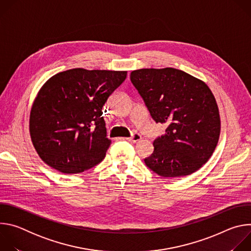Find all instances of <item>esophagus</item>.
Returning a JSON list of instances; mask_svg holds the SVG:
<instances>
[{
    "mask_svg": "<svg viewBox=\"0 0 251 251\" xmlns=\"http://www.w3.org/2000/svg\"><path fill=\"white\" fill-rule=\"evenodd\" d=\"M122 139H125V140H127V141H129V142L136 143V142L140 141V140L142 139V137H141V135H140L139 133H133L131 137H129V138H122Z\"/></svg>",
    "mask_w": 251,
    "mask_h": 251,
    "instance_id": "1",
    "label": "esophagus"
}]
</instances>
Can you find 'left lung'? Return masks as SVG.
<instances>
[{"instance_id":"1","label":"left lung","mask_w":251,"mask_h":251,"mask_svg":"<svg viewBox=\"0 0 251 251\" xmlns=\"http://www.w3.org/2000/svg\"><path fill=\"white\" fill-rule=\"evenodd\" d=\"M130 79L165 135L154 140V152L144 159L161 176L193 174L217 147L221 133L218 104L208 86L183 70L172 67L134 70Z\"/></svg>"}]
</instances>
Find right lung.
<instances>
[{"label": "right lung", "mask_w": 251, "mask_h": 251, "mask_svg": "<svg viewBox=\"0 0 251 251\" xmlns=\"http://www.w3.org/2000/svg\"><path fill=\"white\" fill-rule=\"evenodd\" d=\"M126 76L127 71L74 68L44 84L31 107L29 133L46 164L63 174H78L104 159L111 141L102 108Z\"/></svg>", "instance_id": "1"}]
</instances>
